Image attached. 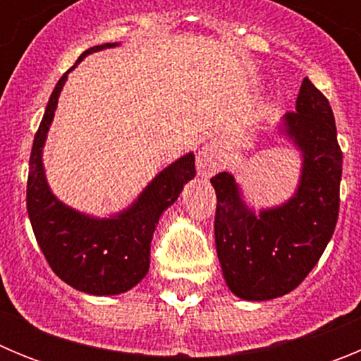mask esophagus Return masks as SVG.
<instances>
[{
  "mask_svg": "<svg viewBox=\"0 0 361 361\" xmlns=\"http://www.w3.org/2000/svg\"><path fill=\"white\" fill-rule=\"evenodd\" d=\"M220 166H222V157H220L215 146L206 145L197 155V171H199L200 177H212L215 171L220 170Z\"/></svg>",
  "mask_w": 361,
  "mask_h": 361,
  "instance_id": "34e87169",
  "label": "esophagus"
}]
</instances>
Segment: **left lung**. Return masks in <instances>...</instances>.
Listing matches in <instances>:
<instances>
[{
	"instance_id": "8db88e82",
	"label": "left lung",
	"mask_w": 361,
	"mask_h": 361,
	"mask_svg": "<svg viewBox=\"0 0 361 361\" xmlns=\"http://www.w3.org/2000/svg\"><path fill=\"white\" fill-rule=\"evenodd\" d=\"M302 155L295 195L255 213L228 171L215 175V245L228 288L251 302L279 298L304 282L334 233L340 209L342 149L329 101L307 78L296 111L279 124Z\"/></svg>"
}]
</instances>
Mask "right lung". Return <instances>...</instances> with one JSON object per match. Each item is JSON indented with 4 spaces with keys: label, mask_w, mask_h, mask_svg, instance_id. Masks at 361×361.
Wrapping results in <instances>:
<instances>
[{
    "label": "right lung",
    "mask_w": 361,
    "mask_h": 361,
    "mask_svg": "<svg viewBox=\"0 0 361 361\" xmlns=\"http://www.w3.org/2000/svg\"><path fill=\"white\" fill-rule=\"evenodd\" d=\"M117 44L104 43L85 50L75 65L63 73L34 137L28 162L27 209L37 244L63 282L95 296L121 295L145 279L149 269V244L159 219L178 199L184 184L195 177V155L186 153L153 178L130 208L108 219L70 208L50 191L43 146L68 73L88 54Z\"/></svg>",
    "instance_id": "add662e5"
}]
</instances>
